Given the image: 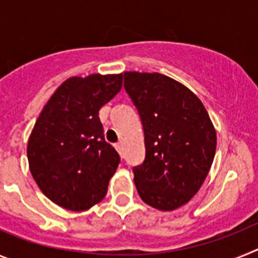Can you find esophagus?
Segmentation results:
<instances>
[{"label": "esophagus", "mask_w": 258, "mask_h": 258, "mask_svg": "<svg viewBox=\"0 0 258 258\" xmlns=\"http://www.w3.org/2000/svg\"><path fill=\"white\" fill-rule=\"evenodd\" d=\"M115 149L117 150V152H118V154H121V151H122V147H121V145H120V143H116V145H115Z\"/></svg>", "instance_id": "34e87169"}]
</instances>
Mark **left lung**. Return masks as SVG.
Returning a JSON list of instances; mask_svg holds the SVG:
<instances>
[{"label":"left lung","mask_w":258,"mask_h":258,"mask_svg":"<svg viewBox=\"0 0 258 258\" xmlns=\"http://www.w3.org/2000/svg\"><path fill=\"white\" fill-rule=\"evenodd\" d=\"M124 88L145 132V161L133 168L137 191L159 211L179 208L202 187L216 154L206 107L190 89L157 72H125Z\"/></svg>","instance_id":"obj_1"}]
</instances>
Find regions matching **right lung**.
I'll return each instance as SVG.
<instances>
[{"instance_id": "1", "label": "right lung", "mask_w": 258, "mask_h": 258, "mask_svg": "<svg viewBox=\"0 0 258 258\" xmlns=\"http://www.w3.org/2000/svg\"><path fill=\"white\" fill-rule=\"evenodd\" d=\"M122 86V74L71 77L41 111L29 136L32 177L59 207L81 212L107 194L120 156L104 141L99 109Z\"/></svg>"}]
</instances>
